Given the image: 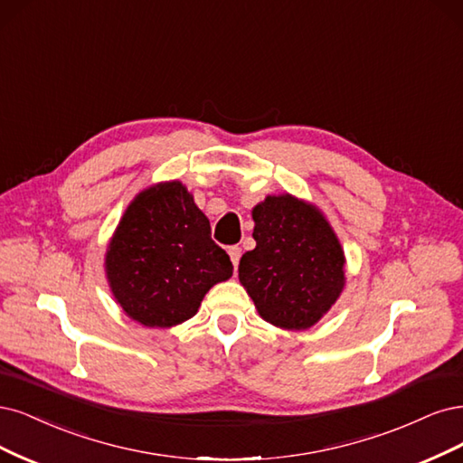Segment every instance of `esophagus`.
Masks as SVG:
<instances>
[{
  "label": "esophagus",
  "instance_id": "esophagus-1",
  "mask_svg": "<svg viewBox=\"0 0 463 463\" xmlns=\"http://www.w3.org/2000/svg\"><path fill=\"white\" fill-rule=\"evenodd\" d=\"M229 256H231L232 265H234V267H238V261H241V256H242V248L231 246V248H229Z\"/></svg>",
  "mask_w": 463,
  "mask_h": 463
}]
</instances>
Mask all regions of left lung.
I'll use <instances>...</instances> for the list:
<instances>
[{
	"label": "left lung",
	"instance_id": "1",
	"mask_svg": "<svg viewBox=\"0 0 463 463\" xmlns=\"http://www.w3.org/2000/svg\"><path fill=\"white\" fill-rule=\"evenodd\" d=\"M256 248L238 279L260 316L279 329L306 331L345 288V250L317 205L292 194L267 196L251 210Z\"/></svg>",
	"mask_w": 463,
	"mask_h": 463
}]
</instances>
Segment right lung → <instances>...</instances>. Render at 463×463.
Wrapping results in <instances>:
<instances>
[{
  "label": "right lung",
  "mask_w": 463,
  "mask_h": 463,
  "mask_svg": "<svg viewBox=\"0 0 463 463\" xmlns=\"http://www.w3.org/2000/svg\"><path fill=\"white\" fill-rule=\"evenodd\" d=\"M103 265L115 302L150 329L194 317L210 288L232 277L227 251L212 241L210 219L181 181L157 183L134 196Z\"/></svg>",
  "instance_id": "1"
}]
</instances>
